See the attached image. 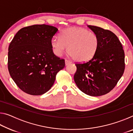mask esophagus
Returning <instances> with one entry per match:
<instances>
[{
    "label": "esophagus",
    "instance_id": "1",
    "mask_svg": "<svg viewBox=\"0 0 133 133\" xmlns=\"http://www.w3.org/2000/svg\"><path fill=\"white\" fill-rule=\"evenodd\" d=\"M71 61H70V60H67V59H66L65 60V64L66 65H68V64H70V63H71Z\"/></svg>",
    "mask_w": 133,
    "mask_h": 133
}]
</instances>
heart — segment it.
I'll return each instance as SVG.
<instances>
[{
  "label": "heart",
  "mask_w": 133,
  "mask_h": 133,
  "mask_svg": "<svg viewBox=\"0 0 133 133\" xmlns=\"http://www.w3.org/2000/svg\"><path fill=\"white\" fill-rule=\"evenodd\" d=\"M99 37L86 29L73 27L62 31L60 38L53 37L51 46L54 53L60 56L68 48V53L77 62L91 60L98 50Z\"/></svg>",
  "instance_id": "1"
}]
</instances>
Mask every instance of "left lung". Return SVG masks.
Here are the masks:
<instances>
[{
  "mask_svg": "<svg viewBox=\"0 0 133 133\" xmlns=\"http://www.w3.org/2000/svg\"><path fill=\"white\" fill-rule=\"evenodd\" d=\"M98 36L100 44L94 57L88 62L76 63L74 80L83 93L100 96L114 89L125 69L124 51L117 36L109 30L87 26Z\"/></svg>",
  "mask_w": 133,
  "mask_h": 133,
  "instance_id": "8db88e82",
  "label": "left lung"
}]
</instances>
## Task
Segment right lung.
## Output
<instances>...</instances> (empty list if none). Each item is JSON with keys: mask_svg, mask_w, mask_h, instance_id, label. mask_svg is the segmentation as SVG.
<instances>
[{"mask_svg": "<svg viewBox=\"0 0 133 133\" xmlns=\"http://www.w3.org/2000/svg\"><path fill=\"white\" fill-rule=\"evenodd\" d=\"M57 31L52 26L35 24L21 29L10 42L8 70L24 93L33 96L46 93L57 73L64 67V60L56 56L51 46V40Z\"/></svg>", "mask_w": 133, "mask_h": 133, "instance_id": "1", "label": "right lung"}]
</instances>
